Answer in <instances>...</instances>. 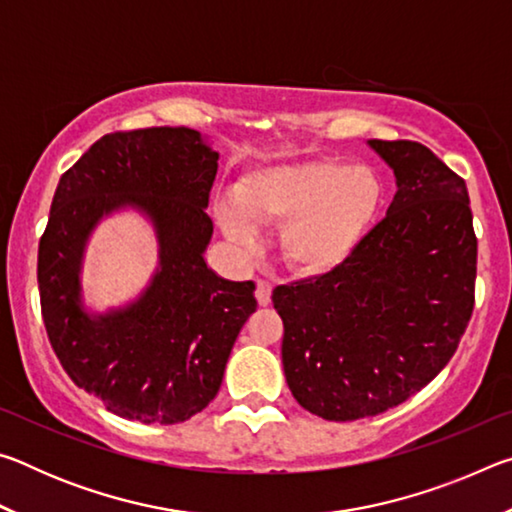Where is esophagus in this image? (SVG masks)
<instances>
[{
  "instance_id": "esophagus-1",
  "label": "esophagus",
  "mask_w": 512,
  "mask_h": 512,
  "mask_svg": "<svg viewBox=\"0 0 512 512\" xmlns=\"http://www.w3.org/2000/svg\"><path fill=\"white\" fill-rule=\"evenodd\" d=\"M271 293H273L271 282H266V280H257L255 298H257V302H259V307H268V305H271Z\"/></svg>"
}]
</instances>
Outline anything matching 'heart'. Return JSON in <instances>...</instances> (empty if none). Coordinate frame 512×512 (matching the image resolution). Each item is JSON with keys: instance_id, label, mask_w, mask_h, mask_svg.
I'll use <instances>...</instances> for the list:
<instances>
[{"instance_id": "b5f03b06", "label": "heart", "mask_w": 512, "mask_h": 512, "mask_svg": "<svg viewBox=\"0 0 512 512\" xmlns=\"http://www.w3.org/2000/svg\"><path fill=\"white\" fill-rule=\"evenodd\" d=\"M386 187L368 164L291 160L248 171L232 203L216 205L223 235L257 246L255 225H280L277 248L293 273L327 275L350 262L384 207Z\"/></svg>"}]
</instances>
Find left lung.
<instances>
[{
    "label": "left lung",
    "mask_w": 512,
    "mask_h": 512,
    "mask_svg": "<svg viewBox=\"0 0 512 512\" xmlns=\"http://www.w3.org/2000/svg\"><path fill=\"white\" fill-rule=\"evenodd\" d=\"M397 192L348 264L280 284L284 377L302 409L350 422L409 400L454 357L474 309L465 180L409 140H368Z\"/></svg>",
    "instance_id": "1"
}]
</instances>
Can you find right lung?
Returning a JSON list of instances; mask_svg holds the SVG:
<instances>
[{"label": "right lung", "mask_w": 512, "mask_h": 512, "mask_svg": "<svg viewBox=\"0 0 512 512\" xmlns=\"http://www.w3.org/2000/svg\"><path fill=\"white\" fill-rule=\"evenodd\" d=\"M216 169L205 135L160 126L103 135L60 176L38 248L42 318L67 375L119 418L176 424L201 413L257 309L255 282H230L205 262ZM126 209L152 223L159 266L135 301L90 312L84 248L103 218Z\"/></svg>", "instance_id": "add662e5"}]
</instances>
